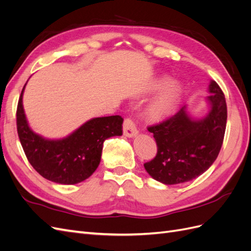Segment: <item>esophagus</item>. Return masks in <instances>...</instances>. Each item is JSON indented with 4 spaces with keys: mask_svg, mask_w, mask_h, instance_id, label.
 <instances>
[{
    "mask_svg": "<svg viewBox=\"0 0 251 251\" xmlns=\"http://www.w3.org/2000/svg\"><path fill=\"white\" fill-rule=\"evenodd\" d=\"M137 134H138V131L137 128H136L133 120L130 118H126L124 123V135L126 137L132 138V137H135Z\"/></svg>",
    "mask_w": 251,
    "mask_h": 251,
    "instance_id": "1",
    "label": "esophagus"
}]
</instances>
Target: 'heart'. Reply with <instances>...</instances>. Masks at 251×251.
<instances>
[{"label": "heart", "instance_id": "1", "mask_svg": "<svg viewBox=\"0 0 251 251\" xmlns=\"http://www.w3.org/2000/svg\"><path fill=\"white\" fill-rule=\"evenodd\" d=\"M155 100L148 108L149 116L153 119H161L171 114L176 109L182 94V86L178 81L171 82L168 76H162L155 79L149 88L150 92H156L161 90Z\"/></svg>", "mask_w": 251, "mask_h": 251}]
</instances>
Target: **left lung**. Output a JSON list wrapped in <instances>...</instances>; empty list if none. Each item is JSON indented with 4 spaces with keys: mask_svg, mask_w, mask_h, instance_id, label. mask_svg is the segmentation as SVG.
I'll return each instance as SVG.
<instances>
[{
    "mask_svg": "<svg viewBox=\"0 0 251 251\" xmlns=\"http://www.w3.org/2000/svg\"><path fill=\"white\" fill-rule=\"evenodd\" d=\"M205 102L208 110L194 116L183 105L174 116L150 126L157 143V155L144 163L150 176L165 185L196 179L215 162L221 150L227 120L225 97L215 80H210Z\"/></svg>",
    "mask_w": 251,
    "mask_h": 251,
    "instance_id": "8db88e82",
    "label": "left lung"
}]
</instances>
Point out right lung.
<instances>
[{
    "label": "right lung",
    "instance_id": "right-lung-1",
    "mask_svg": "<svg viewBox=\"0 0 251 251\" xmlns=\"http://www.w3.org/2000/svg\"><path fill=\"white\" fill-rule=\"evenodd\" d=\"M22 90L17 126L28 161L41 176L58 184H76L88 179L100 163L105 139L123 135L124 119L118 115L92 118L64 138L49 139L35 133L26 117Z\"/></svg>",
    "mask_w": 251,
    "mask_h": 251
}]
</instances>
